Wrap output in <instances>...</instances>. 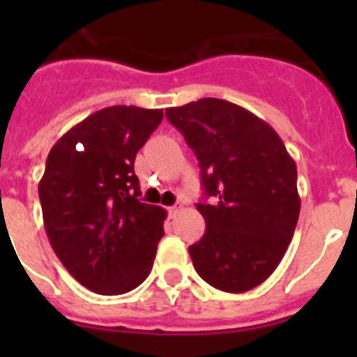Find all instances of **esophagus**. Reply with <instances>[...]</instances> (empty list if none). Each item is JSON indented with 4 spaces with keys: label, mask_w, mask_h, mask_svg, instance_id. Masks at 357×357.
Here are the masks:
<instances>
[{
    "label": "esophagus",
    "mask_w": 357,
    "mask_h": 357,
    "mask_svg": "<svg viewBox=\"0 0 357 357\" xmlns=\"http://www.w3.org/2000/svg\"><path fill=\"white\" fill-rule=\"evenodd\" d=\"M176 213H178V207H176V206L168 207V214H169V218H175V216H176Z\"/></svg>",
    "instance_id": "34e87169"
}]
</instances>
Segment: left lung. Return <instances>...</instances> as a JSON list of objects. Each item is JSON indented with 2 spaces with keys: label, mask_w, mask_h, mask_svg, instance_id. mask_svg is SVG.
<instances>
[{
  "label": "left lung",
  "mask_w": 357,
  "mask_h": 357,
  "mask_svg": "<svg viewBox=\"0 0 357 357\" xmlns=\"http://www.w3.org/2000/svg\"><path fill=\"white\" fill-rule=\"evenodd\" d=\"M202 169L207 202L193 266L213 288L243 293L272 275L295 232L301 197L296 166L266 121L236 103L202 98L166 109Z\"/></svg>",
  "instance_id": "8db88e82"
}]
</instances>
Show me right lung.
Segmentation results:
<instances>
[{
  "label": "right lung",
  "instance_id": "obj_1",
  "mask_svg": "<svg viewBox=\"0 0 357 357\" xmlns=\"http://www.w3.org/2000/svg\"><path fill=\"white\" fill-rule=\"evenodd\" d=\"M160 121V109L105 107L66 132L46 160V234L66 270L100 295L132 291L153 266L166 211L139 200L134 162Z\"/></svg>",
  "mask_w": 357,
  "mask_h": 357
}]
</instances>
